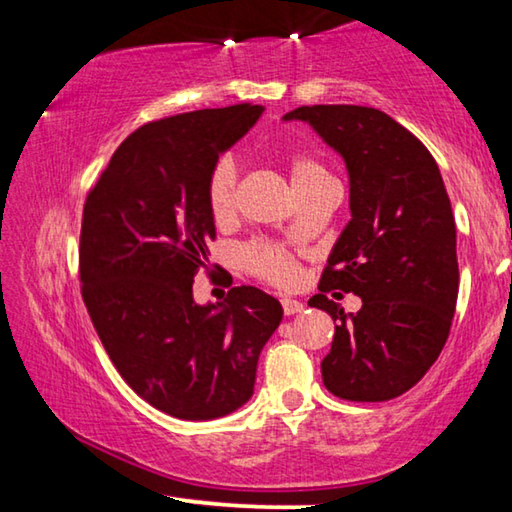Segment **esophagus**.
Listing matches in <instances>:
<instances>
[{
    "instance_id": "esophagus-1",
    "label": "esophagus",
    "mask_w": 512,
    "mask_h": 512,
    "mask_svg": "<svg viewBox=\"0 0 512 512\" xmlns=\"http://www.w3.org/2000/svg\"><path fill=\"white\" fill-rule=\"evenodd\" d=\"M302 309H305V305H302V302H298V300H291V298H284L282 300L284 316H296V314H300Z\"/></svg>"
}]
</instances>
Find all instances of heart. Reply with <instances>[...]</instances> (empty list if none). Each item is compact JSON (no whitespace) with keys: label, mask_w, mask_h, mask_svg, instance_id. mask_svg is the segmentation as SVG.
<instances>
[{"label":"heart","mask_w":512,"mask_h":512,"mask_svg":"<svg viewBox=\"0 0 512 512\" xmlns=\"http://www.w3.org/2000/svg\"><path fill=\"white\" fill-rule=\"evenodd\" d=\"M291 183L296 192H305V189L314 187L323 180H329V171L323 162H318L314 155L309 153H291L287 155ZM237 192H239V164L232 155H223L214 162L207 176L205 198L207 210H210L212 219L216 223H225L235 216L237 210ZM241 264H244L250 273L259 280H264L273 287H291L296 284L300 268L296 262V255L291 253L287 246L273 244V241H250L239 250Z\"/></svg>","instance_id":"1"}]
</instances>
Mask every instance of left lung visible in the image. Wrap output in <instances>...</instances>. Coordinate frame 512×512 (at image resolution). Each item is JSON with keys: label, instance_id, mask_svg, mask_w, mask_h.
Listing matches in <instances>:
<instances>
[{"label": "left lung", "instance_id": "left-lung-1", "mask_svg": "<svg viewBox=\"0 0 512 512\" xmlns=\"http://www.w3.org/2000/svg\"><path fill=\"white\" fill-rule=\"evenodd\" d=\"M291 119L341 153L350 176L352 219L309 300L336 323L323 384L341 400H393L438 359L456 311V223L443 176L427 146L377 108L302 106ZM329 290L364 305L345 315Z\"/></svg>", "mask_w": 512, "mask_h": 512}]
</instances>
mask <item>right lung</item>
Here are the masks:
<instances>
[{"mask_svg":"<svg viewBox=\"0 0 512 512\" xmlns=\"http://www.w3.org/2000/svg\"><path fill=\"white\" fill-rule=\"evenodd\" d=\"M262 106L149 121L119 144L83 205L79 273L92 325L128 386L180 420L228 415L253 395L282 305L255 287L196 305L216 237L207 176Z\"/></svg>","mask_w":512,"mask_h":512,"instance_id":"right-lung-1","label":"right lung"}]
</instances>
